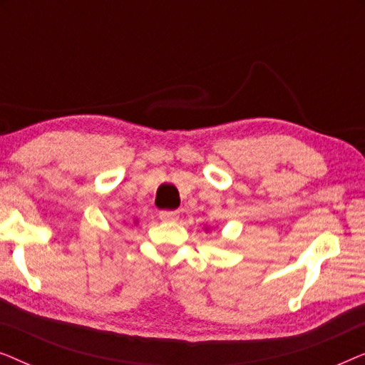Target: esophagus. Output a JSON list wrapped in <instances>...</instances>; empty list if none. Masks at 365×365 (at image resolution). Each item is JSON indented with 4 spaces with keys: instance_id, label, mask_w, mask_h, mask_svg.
I'll return each instance as SVG.
<instances>
[{
    "instance_id": "esophagus-1",
    "label": "esophagus",
    "mask_w": 365,
    "mask_h": 365,
    "mask_svg": "<svg viewBox=\"0 0 365 365\" xmlns=\"http://www.w3.org/2000/svg\"><path fill=\"white\" fill-rule=\"evenodd\" d=\"M178 211H159V219H161V221H178Z\"/></svg>"
}]
</instances>
